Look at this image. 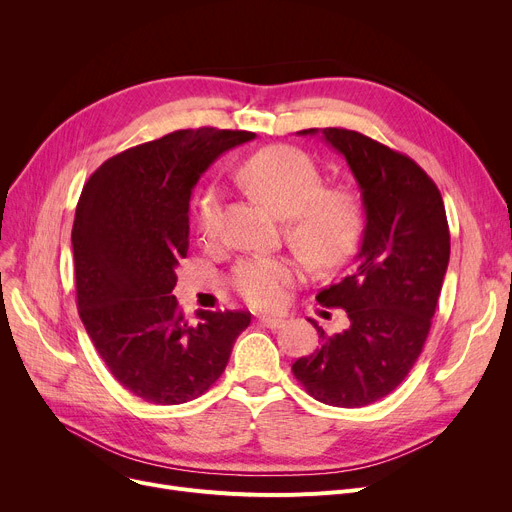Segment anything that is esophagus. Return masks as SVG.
Listing matches in <instances>:
<instances>
[{
	"label": "esophagus",
	"instance_id": "1",
	"mask_svg": "<svg viewBox=\"0 0 512 512\" xmlns=\"http://www.w3.org/2000/svg\"><path fill=\"white\" fill-rule=\"evenodd\" d=\"M259 324L265 326V328L276 330V328H280L284 324V319L282 317H272V315H261L259 317Z\"/></svg>",
	"mask_w": 512,
	"mask_h": 512
}]
</instances>
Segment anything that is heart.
<instances>
[{
  "label": "heart",
  "instance_id": "obj_1",
  "mask_svg": "<svg viewBox=\"0 0 512 512\" xmlns=\"http://www.w3.org/2000/svg\"><path fill=\"white\" fill-rule=\"evenodd\" d=\"M238 176L249 193L284 218L290 245L311 263L330 267L357 247L363 230V203L348 184H321L313 159L294 147L276 145L257 151ZM224 230V201L215 186L197 199V232L215 242ZM301 280V267L288 257H249L232 272V286L251 307L274 309Z\"/></svg>",
  "mask_w": 512,
  "mask_h": 512
}]
</instances>
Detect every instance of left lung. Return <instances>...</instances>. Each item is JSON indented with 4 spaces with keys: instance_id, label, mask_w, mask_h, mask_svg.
<instances>
[{
    "instance_id": "1",
    "label": "left lung",
    "mask_w": 512,
    "mask_h": 512,
    "mask_svg": "<svg viewBox=\"0 0 512 512\" xmlns=\"http://www.w3.org/2000/svg\"><path fill=\"white\" fill-rule=\"evenodd\" d=\"M317 128L299 134H315ZM363 197L365 230L355 265L317 303L340 307L348 326L294 361L292 373L319 402L367 407L388 396L419 359L450 259L446 209L436 182L415 161L361 132L324 128Z\"/></svg>"
}]
</instances>
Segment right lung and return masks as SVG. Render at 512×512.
Listing matches in <instances>:
<instances>
[{
	"instance_id": "obj_1",
	"label": "right lung",
	"mask_w": 512,
	"mask_h": 512,
	"mask_svg": "<svg viewBox=\"0 0 512 512\" xmlns=\"http://www.w3.org/2000/svg\"><path fill=\"white\" fill-rule=\"evenodd\" d=\"M247 130L188 128L130 147L91 174L74 226L76 305L99 357L134 396L182 405L224 373L247 311H199L172 294L188 251V203L199 176Z\"/></svg>"
}]
</instances>
